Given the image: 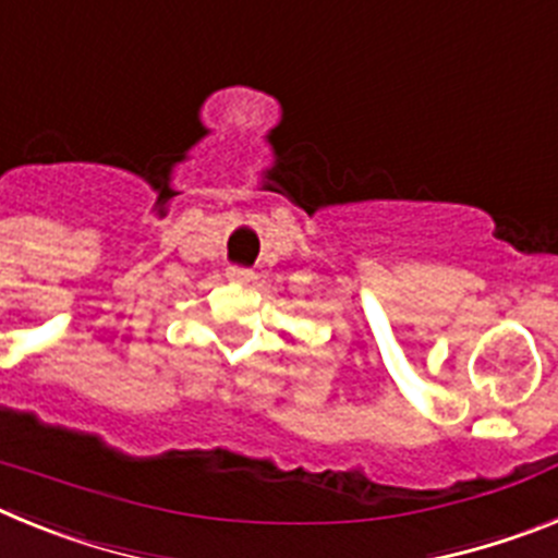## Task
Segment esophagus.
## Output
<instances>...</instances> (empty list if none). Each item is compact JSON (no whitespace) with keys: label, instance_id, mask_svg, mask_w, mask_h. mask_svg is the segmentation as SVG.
<instances>
[{"label":"esophagus","instance_id":"esophagus-1","mask_svg":"<svg viewBox=\"0 0 558 558\" xmlns=\"http://www.w3.org/2000/svg\"><path fill=\"white\" fill-rule=\"evenodd\" d=\"M229 279H231V282H251V279H254V274H251V268H240V265H231Z\"/></svg>","mask_w":558,"mask_h":558}]
</instances>
